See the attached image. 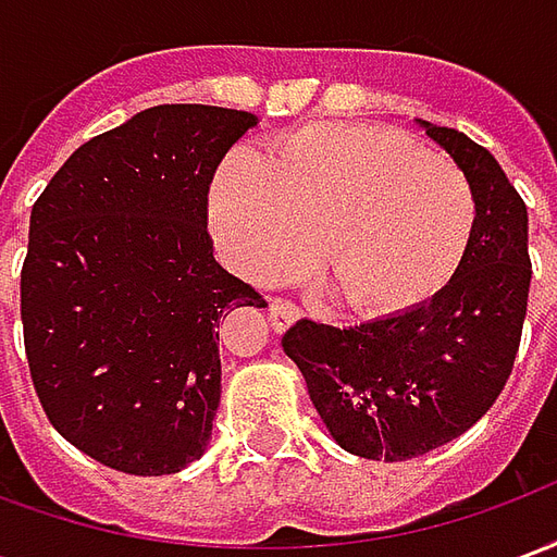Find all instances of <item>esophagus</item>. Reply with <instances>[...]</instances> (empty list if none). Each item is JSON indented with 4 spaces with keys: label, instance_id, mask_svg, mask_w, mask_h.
Returning a JSON list of instances; mask_svg holds the SVG:
<instances>
[{
    "label": "esophagus",
    "instance_id": "34e87169",
    "mask_svg": "<svg viewBox=\"0 0 557 557\" xmlns=\"http://www.w3.org/2000/svg\"><path fill=\"white\" fill-rule=\"evenodd\" d=\"M301 319V313H298V307H292V304L286 301H271V307H268V322H271V327L274 331H286V327H292L295 322Z\"/></svg>",
    "mask_w": 557,
    "mask_h": 557
}]
</instances>
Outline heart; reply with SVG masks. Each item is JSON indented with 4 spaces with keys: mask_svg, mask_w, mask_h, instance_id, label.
<instances>
[{
    "mask_svg": "<svg viewBox=\"0 0 557 557\" xmlns=\"http://www.w3.org/2000/svg\"><path fill=\"white\" fill-rule=\"evenodd\" d=\"M474 220L466 172L391 127H310L277 158L244 146L211 190V230L242 274H295L319 244L334 295L370 315L442 292L466 259Z\"/></svg>",
    "mask_w": 557,
    "mask_h": 557,
    "instance_id": "heart-1",
    "label": "heart"
}]
</instances>
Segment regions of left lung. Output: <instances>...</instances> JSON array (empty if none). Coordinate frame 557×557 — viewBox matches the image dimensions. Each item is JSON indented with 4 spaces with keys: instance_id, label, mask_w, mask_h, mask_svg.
<instances>
[{
    "instance_id": "left-lung-1",
    "label": "left lung",
    "mask_w": 557,
    "mask_h": 557,
    "mask_svg": "<svg viewBox=\"0 0 557 557\" xmlns=\"http://www.w3.org/2000/svg\"><path fill=\"white\" fill-rule=\"evenodd\" d=\"M414 125L478 199L459 271L418 307L355 327L301 319L283 337L331 438L385 462L430 454L492 409L513 370L531 286L528 208L498 160L454 127Z\"/></svg>"
}]
</instances>
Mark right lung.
Wrapping results in <instances>:
<instances>
[{"label":"right lung","instance_id":"add662e5","mask_svg":"<svg viewBox=\"0 0 557 557\" xmlns=\"http://www.w3.org/2000/svg\"><path fill=\"white\" fill-rule=\"evenodd\" d=\"M253 113L163 103L79 146L38 196L20 313L32 382L62 438L158 478L206 454L218 327L262 295L220 268L208 184Z\"/></svg>","mask_w":557,"mask_h":557}]
</instances>
